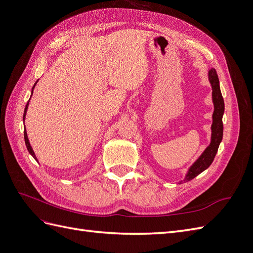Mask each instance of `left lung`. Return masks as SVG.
<instances>
[{
	"label": "left lung",
	"instance_id": "left-lung-1",
	"mask_svg": "<svg viewBox=\"0 0 253 253\" xmlns=\"http://www.w3.org/2000/svg\"><path fill=\"white\" fill-rule=\"evenodd\" d=\"M209 82L212 87V101L214 105V112L212 115V126H211V142L202 153V155L196 159V162L189 168L183 181H190L198 174L208 169L215 157L219 143L223 139V115L225 112V103L221 91L219 88V80L216 71L214 68L208 72ZM182 182V180L180 181Z\"/></svg>",
	"mask_w": 253,
	"mask_h": 253
}]
</instances>
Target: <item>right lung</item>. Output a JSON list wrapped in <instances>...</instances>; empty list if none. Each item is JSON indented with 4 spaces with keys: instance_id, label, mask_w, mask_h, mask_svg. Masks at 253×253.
I'll list each match as a JSON object with an SVG mask.
<instances>
[{
    "instance_id": "1",
    "label": "right lung",
    "mask_w": 253,
    "mask_h": 253,
    "mask_svg": "<svg viewBox=\"0 0 253 253\" xmlns=\"http://www.w3.org/2000/svg\"><path fill=\"white\" fill-rule=\"evenodd\" d=\"M38 82V81H37ZM37 82L35 83V85L33 86V89H32V96H33V93H34V88H35V86H36V84H37ZM30 100V99H29ZM29 100H28V102H27V104H26V106H25V110H24V115H23V121L25 120V116H26V112H27V109H28V104H29ZM24 139H25V144H26V148H27V150H28V152H29V154L32 155L37 162H38V159H37V157H36V154H35V152H34V150H33V148H32V145H30V143H29V140H28V137H27V132H26V128L24 129Z\"/></svg>"
}]
</instances>
